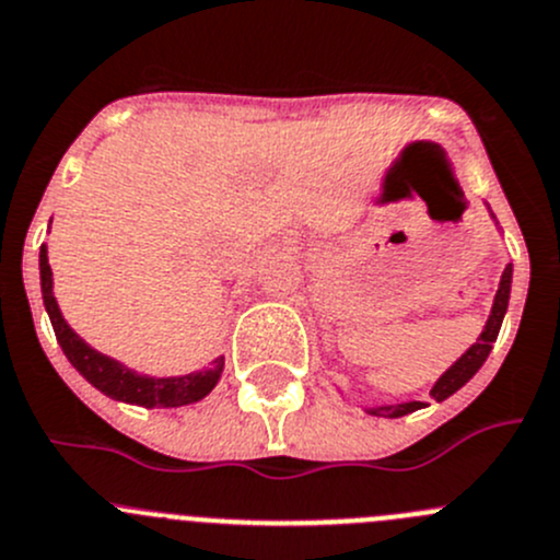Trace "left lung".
I'll list each match as a JSON object with an SVG mask.
<instances>
[{
	"label": "left lung",
	"mask_w": 560,
	"mask_h": 560,
	"mask_svg": "<svg viewBox=\"0 0 560 560\" xmlns=\"http://www.w3.org/2000/svg\"><path fill=\"white\" fill-rule=\"evenodd\" d=\"M490 215H492V210H490ZM492 219H495V215H492ZM509 295H512V265H506V270H503L501 284H498L495 301H492V312H490V317H487L485 330H481L479 339H476L474 345H470L468 350H465L463 355H459L457 361H454L452 366H448L446 372L441 374V377H438V383L432 385V390H430L432 399H438V401L448 399V396L457 394V390L463 388V385L468 383V380L474 377L476 372H479L481 363L487 361V355H490L492 345H495V339H498V330H501L503 314H506V308H509ZM421 405H424V401H399V405L363 407V410H366L369 416L399 418V416H407V412L421 410Z\"/></svg>",
	"instance_id": "left-lung-1"
}]
</instances>
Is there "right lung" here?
<instances>
[{"label":"right lung","mask_w":560,"mask_h":560,"mask_svg":"<svg viewBox=\"0 0 560 560\" xmlns=\"http://www.w3.org/2000/svg\"><path fill=\"white\" fill-rule=\"evenodd\" d=\"M40 290L43 303H46L48 319L54 325L59 347H62L65 358L73 363L75 372L95 385L101 394L112 396L117 401H128V405L139 407H183L191 401L205 399L224 372V355L213 361V366L202 369V372L180 374V377H150V374H139L133 369L122 366L114 358L103 355V352L92 350L68 323H65L62 312L54 298V279L51 265H48V248L46 243L40 246Z\"/></svg>","instance_id":"obj_1"}]
</instances>
